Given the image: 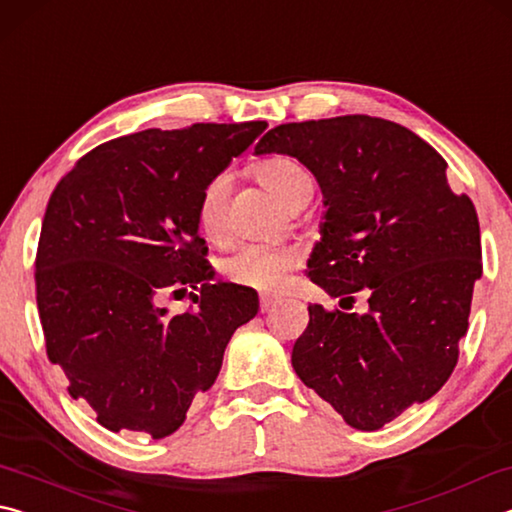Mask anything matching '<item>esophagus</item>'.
Returning a JSON list of instances; mask_svg holds the SVG:
<instances>
[{
	"label": "esophagus",
	"mask_w": 512,
	"mask_h": 512,
	"mask_svg": "<svg viewBox=\"0 0 512 512\" xmlns=\"http://www.w3.org/2000/svg\"><path fill=\"white\" fill-rule=\"evenodd\" d=\"M275 305H277V300L273 296L259 298V309H262V311H271Z\"/></svg>",
	"instance_id": "1"
}]
</instances>
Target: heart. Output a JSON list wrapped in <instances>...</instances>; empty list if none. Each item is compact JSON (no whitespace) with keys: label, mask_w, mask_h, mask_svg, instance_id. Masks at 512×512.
<instances>
[{"label":"heart","mask_w":512,"mask_h":512,"mask_svg":"<svg viewBox=\"0 0 512 512\" xmlns=\"http://www.w3.org/2000/svg\"><path fill=\"white\" fill-rule=\"evenodd\" d=\"M257 176L284 205H298L314 196V178L298 160L275 155L257 167ZM228 173L210 178L198 194L196 225L210 241H221L228 230ZM302 253L296 246L246 244L221 262V273L239 287L257 291H275L287 282L289 273L298 268Z\"/></svg>","instance_id":"1"}]
</instances>
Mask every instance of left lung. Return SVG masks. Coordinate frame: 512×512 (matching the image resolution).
Segmentation results:
<instances>
[{
    "instance_id": "1",
    "label": "left lung",
    "mask_w": 512,
    "mask_h": 512,
    "mask_svg": "<svg viewBox=\"0 0 512 512\" xmlns=\"http://www.w3.org/2000/svg\"><path fill=\"white\" fill-rule=\"evenodd\" d=\"M314 173L325 198L309 280L332 298L368 291L366 314L309 305L291 363L354 429L375 431L443 388L483 273L470 196L447 162L395 121L345 115L282 124L255 146Z\"/></svg>"
}]
</instances>
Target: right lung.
I'll return each instance as SVG.
<instances>
[{"label":"right lung","instance_id":"right-lung-1","mask_svg":"<svg viewBox=\"0 0 512 512\" xmlns=\"http://www.w3.org/2000/svg\"><path fill=\"white\" fill-rule=\"evenodd\" d=\"M266 126L117 137L85 153L51 194L36 255L47 357L101 427L169 436L214 384L235 329L255 318L253 289L212 284L196 203ZM187 288L195 307L185 315L157 305L162 292Z\"/></svg>","mask_w":512,"mask_h":512}]
</instances>
